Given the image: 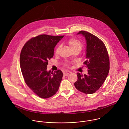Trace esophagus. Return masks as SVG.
Listing matches in <instances>:
<instances>
[{
    "instance_id": "34e87169",
    "label": "esophagus",
    "mask_w": 129,
    "mask_h": 129,
    "mask_svg": "<svg viewBox=\"0 0 129 129\" xmlns=\"http://www.w3.org/2000/svg\"><path fill=\"white\" fill-rule=\"evenodd\" d=\"M70 72H64L63 74L64 76H67L68 75H69V74L70 73Z\"/></svg>"
}]
</instances>
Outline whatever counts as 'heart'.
<instances>
[{
  "mask_svg": "<svg viewBox=\"0 0 129 129\" xmlns=\"http://www.w3.org/2000/svg\"><path fill=\"white\" fill-rule=\"evenodd\" d=\"M68 43L70 46V47L72 48V49L75 48H77V47H79L80 48H81L82 47V44L81 43V42L78 40L76 38H71L68 41ZM60 49V46H58L55 50V53L56 54H57L58 53V52L59 51Z\"/></svg>",
  "mask_w": 129,
  "mask_h": 129,
  "instance_id": "b5f03b06",
  "label": "heart"
}]
</instances>
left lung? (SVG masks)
I'll use <instances>...</instances> for the list:
<instances>
[{
    "mask_svg": "<svg viewBox=\"0 0 129 129\" xmlns=\"http://www.w3.org/2000/svg\"><path fill=\"white\" fill-rule=\"evenodd\" d=\"M86 41V59L84 64L88 68V74L83 76L77 73L78 80L74 83L76 88L85 94L96 92L105 82L110 69L109 57L103 41L93 34L80 31Z\"/></svg>",
    "mask_w": 129,
    "mask_h": 129,
    "instance_id": "1",
    "label": "left lung"
}]
</instances>
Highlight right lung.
<instances>
[{"mask_svg": "<svg viewBox=\"0 0 129 129\" xmlns=\"http://www.w3.org/2000/svg\"><path fill=\"white\" fill-rule=\"evenodd\" d=\"M64 36L38 35L29 40L20 56L21 72L27 85L38 96L46 99L58 90L63 74L58 70L47 71L48 61L53 57L54 49Z\"/></svg>", "mask_w": 129, "mask_h": 129, "instance_id": "obj_1", "label": "right lung"}]
</instances>
